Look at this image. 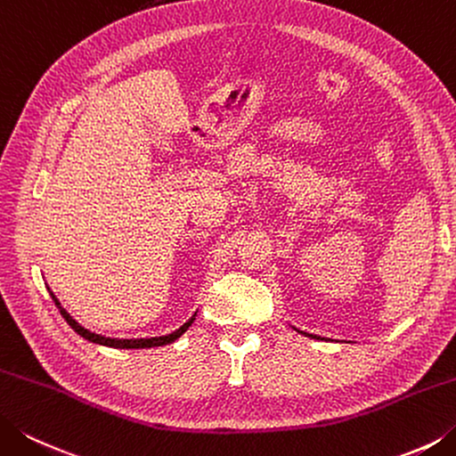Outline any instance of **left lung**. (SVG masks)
I'll return each instance as SVG.
<instances>
[{
  "instance_id": "1",
  "label": "left lung",
  "mask_w": 456,
  "mask_h": 456,
  "mask_svg": "<svg viewBox=\"0 0 456 456\" xmlns=\"http://www.w3.org/2000/svg\"><path fill=\"white\" fill-rule=\"evenodd\" d=\"M304 335H307V333H304ZM309 338H312V335H309ZM315 339H322V338H315Z\"/></svg>"
}]
</instances>
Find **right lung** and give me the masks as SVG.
Here are the masks:
<instances>
[{
	"label": "right lung",
	"instance_id": "add662e5",
	"mask_svg": "<svg viewBox=\"0 0 456 456\" xmlns=\"http://www.w3.org/2000/svg\"><path fill=\"white\" fill-rule=\"evenodd\" d=\"M49 289V288H47ZM49 294H51V297H53V302H55V305L59 307V312H61V315L65 317V322L71 325V328L81 335L83 339H87V341H91V343H97V346H105V347H115V349H144V347H159V346H168V343H173V341H176L180 335H183L188 328H191L192 325V322L196 320V314L191 317V320H188L186 323H183L180 325V328L176 330V331H173V333H168V335H160V338H141V339H117V338H105V335H99V333H93V331H89V330H85L83 325H79L77 323L73 317H71V314H67L65 309L61 307V304H59V299L55 297V294L53 291L49 289Z\"/></svg>",
	"mask_w": 456,
	"mask_h": 456
}]
</instances>
